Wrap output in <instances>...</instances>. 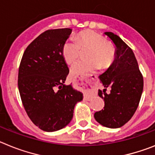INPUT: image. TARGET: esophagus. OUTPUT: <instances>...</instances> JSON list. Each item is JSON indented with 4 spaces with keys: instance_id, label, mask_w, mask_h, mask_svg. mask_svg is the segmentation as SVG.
<instances>
[{
    "instance_id": "34e87169",
    "label": "esophagus",
    "mask_w": 155,
    "mask_h": 155,
    "mask_svg": "<svg viewBox=\"0 0 155 155\" xmlns=\"http://www.w3.org/2000/svg\"><path fill=\"white\" fill-rule=\"evenodd\" d=\"M81 81H82V82H83V79H81ZM84 81H85V87H87V88H88V86H87V85H88L89 87H92V86L90 85V84H86V83H88V82H87V80H86V79H84ZM85 98H88V97H85Z\"/></svg>"
}]
</instances>
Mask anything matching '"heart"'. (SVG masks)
<instances>
[{
    "label": "heart",
    "instance_id": "heart-1",
    "mask_svg": "<svg viewBox=\"0 0 155 155\" xmlns=\"http://www.w3.org/2000/svg\"><path fill=\"white\" fill-rule=\"evenodd\" d=\"M90 48L87 53L88 61H79L71 68L73 76L87 75L101 65L102 68L109 67L115 57V48L111 42L107 41L102 35L87 30L77 35L76 40L69 39L64 43L62 55L68 64H72L79 58L81 49Z\"/></svg>",
    "mask_w": 155,
    "mask_h": 155
}]
</instances>
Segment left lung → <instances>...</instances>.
Masks as SVG:
<instances>
[{
    "label": "left lung",
    "mask_w": 155,
    "mask_h": 155,
    "mask_svg": "<svg viewBox=\"0 0 155 155\" xmlns=\"http://www.w3.org/2000/svg\"><path fill=\"white\" fill-rule=\"evenodd\" d=\"M116 47L115 58L106 72L101 75L105 89L98 91L104 100V109L94 113L97 122L107 128L115 129L131 119L139 105L143 88V75L134 51L120 37L111 32H105ZM111 88L110 94L106 93Z\"/></svg>",
    "instance_id": "obj_1"
}]
</instances>
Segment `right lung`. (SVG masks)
Returning <instances> with one entry per match:
<instances>
[{
  "mask_svg": "<svg viewBox=\"0 0 155 155\" xmlns=\"http://www.w3.org/2000/svg\"><path fill=\"white\" fill-rule=\"evenodd\" d=\"M72 29H48L24 51L18 76L21 100L30 120L40 130L54 132L71 122L83 94L64 85L69 69L62 55Z\"/></svg>",
  "mask_w": 155,
  "mask_h": 155,
  "instance_id": "add662e5",
  "label": "right lung"
}]
</instances>
